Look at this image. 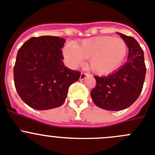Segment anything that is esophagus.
Masks as SVG:
<instances>
[{"mask_svg":"<svg viewBox=\"0 0 155 155\" xmlns=\"http://www.w3.org/2000/svg\"><path fill=\"white\" fill-rule=\"evenodd\" d=\"M87 75H89L87 72H82L80 75V78H79V79H80V80H83V79L86 77V76H87Z\"/></svg>","mask_w":155,"mask_h":155,"instance_id":"esophagus-1","label":"esophagus"}]
</instances>
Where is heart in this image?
<instances>
[{"instance_id": "b5f03b06", "label": "heart", "mask_w": 155, "mask_h": 155, "mask_svg": "<svg viewBox=\"0 0 155 155\" xmlns=\"http://www.w3.org/2000/svg\"><path fill=\"white\" fill-rule=\"evenodd\" d=\"M128 52L126 41L120 38L100 36L85 39L79 45L68 42L62 53L68 65L76 68L89 58V66L94 72L105 74L117 69Z\"/></svg>"}]
</instances>
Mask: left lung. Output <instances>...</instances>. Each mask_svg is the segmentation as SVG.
Segmentation results:
<instances>
[{"instance_id": "1", "label": "left lung", "mask_w": 155, "mask_h": 155, "mask_svg": "<svg viewBox=\"0 0 155 155\" xmlns=\"http://www.w3.org/2000/svg\"><path fill=\"white\" fill-rule=\"evenodd\" d=\"M119 34L129 48L127 61L112 74L95 76L97 84L90 93L97 107L111 111L124 110L137 100L146 74L143 51L140 45L131 36Z\"/></svg>"}]
</instances>
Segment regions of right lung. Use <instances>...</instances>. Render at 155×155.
Returning <instances> with one entry per match:
<instances>
[{
  "label": "right lung",
  "mask_w": 155,
  "mask_h": 155,
  "mask_svg": "<svg viewBox=\"0 0 155 155\" xmlns=\"http://www.w3.org/2000/svg\"><path fill=\"white\" fill-rule=\"evenodd\" d=\"M65 42L57 36L32 37L19 48L14 66L15 86L31 108L45 110L60 107L70 85L79 80L81 72L62 62Z\"/></svg>",
  "instance_id": "add662e5"
}]
</instances>
